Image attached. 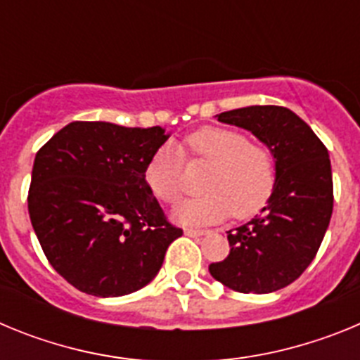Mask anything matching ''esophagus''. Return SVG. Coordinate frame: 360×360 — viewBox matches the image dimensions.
Instances as JSON below:
<instances>
[{
    "label": "esophagus",
    "instance_id": "1",
    "mask_svg": "<svg viewBox=\"0 0 360 360\" xmlns=\"http://www.w3.org/2000/svg\"><path fill=\"white\" fill-rule=\"evenodd\" d=\"M186 234L187 236L198 238V236H203V234H207V231H200V229H186Z\"/></svg>",
    "mask_w": 360,
    "mask_h": 360
}]
</instances>
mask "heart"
Masks as SVG:
<instances>
[{
  "instance_id": "heart-1",
  "label": "heart",
  "mask_w": 360,
  "mask_h": 360,
  "mask_svg": "<svg viewBox=\"0 0 360 360\" xmlns=\"http://www.w3.org/2000/svg\"><path fill=\"white\" fill-rule=\"evenodd\" d=\"M186 155L193 162L211 164L203 178V193L180 205L184 224H214L227 216L247 219L270 200L276 186L274 158L265 146L249 141L232 128H202L186 139ZM146 182L158 200L174 205L186 193L184 158L171 146L153 153L146 165Z\"/></svg>"
}]
</instances>
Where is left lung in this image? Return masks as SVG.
Segmentation results:
<instances>
[{
  "label": "left lung",
  "mask_w": 360,
  "mask_h": 360,
  "mask_svg": "<svg viewBox=\"0 0 360 360\" xmlns=\"http://www.w3.org/2000/svg\"><path fill=\"white\" fill-rule=\"evenodd\" d=\"M219 122L249 129L276 158V186L262 214L227 232L231 254L209 272L241 294H269L294 283L316 257L333 211L328 149L283 106L224 111Z\"/></svg>",
  "instance_id": "1"
}]
</instances>
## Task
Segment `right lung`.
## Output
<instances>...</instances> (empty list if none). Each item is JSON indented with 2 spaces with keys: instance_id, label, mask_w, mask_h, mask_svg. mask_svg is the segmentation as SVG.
Listing matches in <instances>:
<instances>
[{
  "instance_id": "1",
  "label": "right lung",
  "mask_w": 360,
  "mask_h": 360,
  "mask_svg": "<svg viewBox=\"0 0 360 360\" xmlns=\"http://www.w3.org/2000/svg\"><path fill=\"white\" fill-rule=\"evenodd\" d=\"M167 139L160 126L75 120L37 151L32 227L50 265L77 290L98 297L136 292L184 234L146 182V165Z\"/></svg>"
}]
</instances>
